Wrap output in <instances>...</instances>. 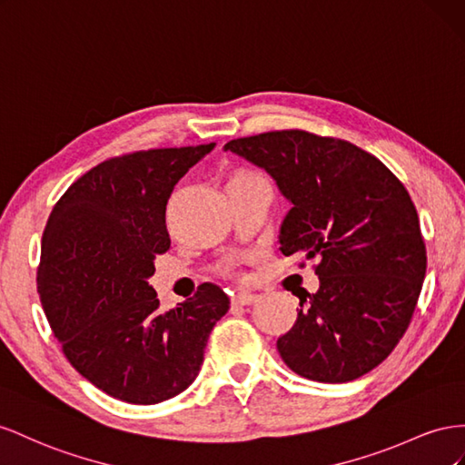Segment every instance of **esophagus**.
Listing matches in <instances>:
<instances>
[{
	"mask_svg": "<svg viewBox=\"0 0 465 465\" xmlns=\"http://www.w3.org/2000/svg\"><path fill=\"white\" fill-rule=\"evenodd\" d=\"M255 302H257V296L249 294V292H240V294H235L232 298L233 306H251V303H255Z\"/></svg>",
	"mask_w": 465,
	"mask_h": 465,
	"instance_id": "1",
	"label": "esophagus"
}]
</instances>
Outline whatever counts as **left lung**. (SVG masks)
<instances>
[{"label":"left lung","instance_id":"1","mask_svg":"<svg viewBox=\"0 0 465 465\" xmlns=\"http://www.w3.org/2000/svg\"><path fill=\"white\" fill-rule=\"evenodd\" d=\"M274 179L292 204L281 251L317 259L320 288L276 341L302 378L344 383L388 358L413 317L427 272L417 208L403 183L354 143L303 130L223 145Z\"/></svg>","mask_w":465,"mask_h":465}]
</instances>
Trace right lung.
<instances>
[{
    "mask_svg": "<svg viewBox=\"0 0 465 465\" xmlns=\"http://www.w3.org/2000/svg\"><path fill=\"white\" fill-rule=\"evenodd\" d=\"M216 143L113 157L64 193L46 222L38 296L70 364L107 395L162 403L201 372L225 292L204 282L159 310L150 278L169 249L165 206L187 171Z\"/></svg>",
    "mask_w": 465,
    "mask_h": 465,
    "instance_id": "1",
    "label": "right lung"
}]
</instances>
